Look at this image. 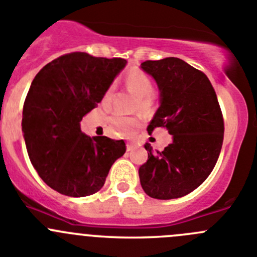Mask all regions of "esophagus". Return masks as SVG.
Wrapping results in <instances>:
<instances>
[{
  "instance_id": "1",
  "label": "esophagus",
  "mask_w": 257,
  "mask_h": 257,
  "mask_svg": "<svg viewBox=\"0 0 257 257\" xmlns=\"http://www.w3.org/2000/svg\"><path fill=\"white\" fill-rule=\"evenodd\" d=\"M136 148H137V146L133 145V143H128V145H126V151H128V152L136 150Z\"/></svg>"
}]
</instances>
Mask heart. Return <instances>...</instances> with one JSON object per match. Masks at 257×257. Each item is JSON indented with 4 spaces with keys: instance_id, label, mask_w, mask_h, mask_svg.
<instances>
[{
    "instance_id": "obj_1",
    "label": "heart",
    "mask_w": 257,
    "mask_h": 257,
    "mask_svg": "<svg viewBox=\"0 0 257 257\" xmlns=\"http://www.w3.org/2000/svg\"><path fill=\"white\" fill-rule=\"evenodd\" d=\"M124 85L128 88V91H131L133 95L137 96L134 109H140L143 110V111H147V110L151 109L153 104V83L145 72L140 71V69L129 71L126 73L125 78H124ZM110 95H111V88H109L105 93L104 101L109 100ZM109 121L111 129L116 136L131 137L141 126V120L138 117L125 116V115L121 114H114L110 117Z\"/></svg>"
}]
</instances>
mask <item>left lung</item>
I'll return each instance as SVG.
<instances>
[{"label":"left lung","mask_w":257,"mask_h":257,"mask_svg":"<svg viewBox=\"0 0 257 257\" xmlns=\"http://www.w3.org/2000/svg\"><path fill=\"white\" fill-rule=\"evenodd\" d=\"M141 68L160 91L148 134L164 126L174 136L162 152L146 143L148 160L138 170L141 185L151 198H181L204 183L219 157L224 124L217 95L207 76L183 59L146 61Z\"/></svg>","instance_id":"8db88e82"}]
</instances>
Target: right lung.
Masks as SVG:
<instances>
[{"mask_svg": "<svg viewBox=\"0 0 257 257\" xmlns=\"http://www.w3.org/2000/svg\"><path fill=\"white\" fill-rule=\"evenodd\" d=\"M125 66L121 58L69 53L43 67L31 82L24 102L23 136L38 175L58 193L73 198L97 193L110 167L125 153L123 140L91 138L80 124Z\"/></svg>", "mask_w": 257, "mask_h": 257, "instance_id": "right-lung-1", "label": "right lung"}]
</instances>
